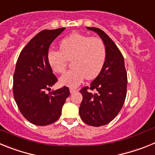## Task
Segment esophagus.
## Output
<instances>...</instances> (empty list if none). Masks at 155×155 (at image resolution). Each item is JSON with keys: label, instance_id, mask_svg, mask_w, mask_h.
<instances>
[{"label": "esophagus", "instance_id": "34e87169", "mask_svg": "<svg viewBox=\"0 0 155 155\" xmlns=\"http://www.w3.org/2000/svg\"><path fill=\"white\" fill-rule=\"evenodd\" d=\"M76 91H78V89H76L74 87H70V92H71V94H73V93L76 92Z\"/></svg>", "mask_w": 155, "mask_h": 155}]
</instances>
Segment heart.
<instances>
[{
    "label": "heart",
    "instance_id": "1",
    "mask_svg": "<svg viewBox=\"0 0 155 155\" xmlns=\"http://www.w3.org/2000/svg\"><path fill=\"white\" fill-rule=\"evenodd\" d=\"M60 50H50L47 60L55 73L62 74L68 61L73 68L60 78L63 85L76 87L85 78L92 80L102 71L106 59V48L103 41L97 37L73 33L60 42Z\"/></svg>",
    "mask_w": 155,
    "mask_h": 155
}]
</instances>
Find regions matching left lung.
I'll use <instances>...</instances> for the list:
<instances>
[{
  "instance_id": "obj_1",
  "label": "left lung",
  "mask_w": 155,
  "mask_h": 155,
  "mask_svg": "<svg viewBox=\"0 0 155 155\" xmlns=\"http://www.w3.org/2000/svg\"><path fill=\"white\" fill-rule=\"evenodd\" d=\"M95 31L102 39L106 48V59L98 76L80 91L83 99L79 114L84 123L93 127L106 125L121 110L127 95V74L124 58L107 34L98 28L87 27ZM95 90V93L88 92Z\"/></svg>"
}]
</instances>
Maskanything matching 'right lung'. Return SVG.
I'll return each mask as SVG.
<instances>
[{"instance_id": "add662e5", "label": "right lung", "mask_w": 155, "mask_h": 155, "mask_svg": "<svg viewBox=\"0 0 155 155\" xmlns=\"http://www.w3.org/2000/svg\"><path fill=\"white\" fill-rule=\"evenodd\" d=\"M64 29L41 31L25 46L16 63L14 98L23 116L34 125L46 126L57 121L70 95L66 86L46 93L57 81L48 63L49 48Z\"/></svg>"}]
</instances>
